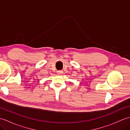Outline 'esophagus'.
<instances>
[{
  "label": "esophagus",
  "mask_w": 130,
  "mask_h": 130,
  "mask_svg": "<svg viewBox=\"0 0 130 130\" xmlns=\"http://www.w3.org/2000/svg\"><path fill=\"white\" fill-rule=\"evenodd\" d=\"M57 73L58 75H61V74H62V71H57Z\"/></svg>",
  "instance_id": "1"
}]
</instances>
